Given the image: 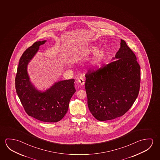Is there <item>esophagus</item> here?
Instances as JSON below:
<instances>
[{
  "mask_svg": "<svg viewBox=\"0 0 160 160\" xmlns=\"http://www.w3.org/2000/svg\"><path fill=\"white\" fill-rule=\"evenodd\" d=\"M78 82L79 84H80V86H83L84 84V83H85V82H84V79L83 78H79L78 80Z\"/></svg>",
  "mask_w": 160,
  "mask_h": 160,
  "instance_id": "obj_1",
  "label": "esophagus"
}]
</instances>
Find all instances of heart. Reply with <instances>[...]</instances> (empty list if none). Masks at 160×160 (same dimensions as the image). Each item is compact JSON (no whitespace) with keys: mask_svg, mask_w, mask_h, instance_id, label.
Wrapping results in <instances>:
<instances>
[{"mask_svg":"<svg viewBox=\"0 0 160 160\" xmlns=\"http://www.w3.org/2000/svg\"><path fill=\"white\" fill-rule=\"evenodd\" d=\"M98 49L96 46H93L88 48L86 51L85 54L86 55H92L94 54L91 62L92 67L93 68H97L101 66L106 56V53L103 49Z\"/></svg>","mask_w":160,"mask_h":160,"instance_id":"heart-1","label":"heart"}]
</instances>
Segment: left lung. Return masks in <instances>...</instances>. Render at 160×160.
I'll list each match as a JSON object with an SVG mask.
<instances>
[{"label":"left lung","instance_id":"1","mask_svg":"<svg viewBox=\"0 0 160 160\" xmlns=\"http://www.w3.org/2000/svg\"><path fill=\"white\" fill-rule=\"evenodd\" d=\"M116 61L86 75L88 106L96 119L104 121L125 114L137 98L141 81L140 66L125 41Z\"/></svg>","mask_w":160,"mask_h":160}]
</instances>
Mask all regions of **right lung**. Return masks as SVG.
I'll return each mask as SVG.
<instances>
[{
  "label": "right lung",
  "instance_id": "obj_1",
  "mask_svg": "<svg viewBox=\"0 0 160 160\" xmlns=\"http://www.w3.org/2000/svg\"><path fill=\"white\" fill-rule=\"evenodd\" d=\"M46 41L36 42L26 49L20 57L15 77V89L26 113L41 121L57 122L63 118L69 103L76 92L74 79L61 81L46 91H38L32 84L27 66Z\"/></svg>",
  "mask_w": 160,
  "mask_h": 160
}]
</instances>
